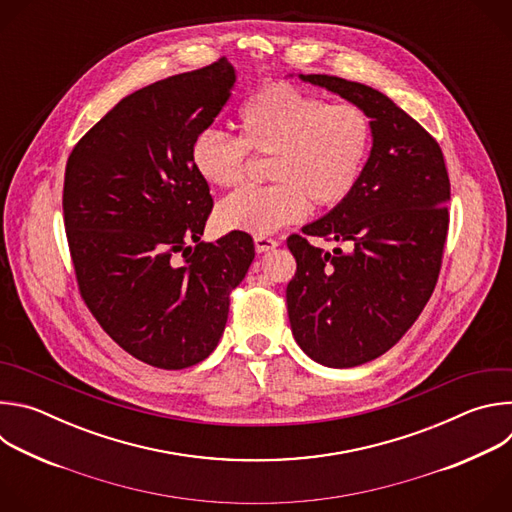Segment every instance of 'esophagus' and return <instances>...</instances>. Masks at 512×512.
<instances>
[{"mask_svg":"<svg viewBox=\"0 0 512 512\" xmlns=\"http://www.w3.org/2000/svg\"><path fill=\"white\" fill-rule=\"evenodd\" d=\"M253 241H255L257 253H267V251H271V249L277 247V241L271 239V237H265V235H257Z\"/></svg>","mask_w":512,"mask_h":512,"instance_id":"34e87169","label":"esophagus"}]
</instances>
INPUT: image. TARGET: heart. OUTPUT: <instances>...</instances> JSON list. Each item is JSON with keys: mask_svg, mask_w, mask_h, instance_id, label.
<instances>
[{"mask_svg": "<svg viewBox=\"0 0 512 512\" xmlns=\"http://www.w3.org/2000/svg\"><path fill=\"white\" fill-rule=\"evenodd\" d=\"M237 139L214 129L198 133L190 164L210 186L233 188L245 176L247 152L273 156V186L243 188L216 206L225 231L271 235L320 208L344 202L356 188L373 148L367 111L328 105L318 95L285 83L257 91L237 113Z\"/></svg>", "mask_w": 512, "mask_h": 512, "instance_id": "1", "label": "heart"}]
</instances>
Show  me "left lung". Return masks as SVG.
I'll return each instance as SVG.
<instances>
[{"mask_svg": "<svg viewBox=\"0 0 512 512\" xmlns=\"http://www.w3.org/2000/svg\"><path fill=\"white\" fill-rule=\"evenodd\" d=\"M300 81L340 95L373 121L356 188L302 229L350 251L287 239L298 261L285 291L291 332L312 360L350 369L393 348L431 298L450 223V178L437 141L381 91L328 75Z\"/></svg>", "mask_w": 512, "mask_h": 512, "instance_id": "1", "label": "left lung"}]
</instances>
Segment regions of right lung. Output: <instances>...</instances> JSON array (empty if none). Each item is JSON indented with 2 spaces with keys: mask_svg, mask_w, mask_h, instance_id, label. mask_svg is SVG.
I'll list each match as a JSON object with an SVG mask.
<instances>
[{
  "mask_svg": "<svg viewBox=\"0 0 512 512\" xmlns=\"http://www.w3.org/2000/svg\"><path fill=\"white\" fill-rule=\"evenodd\" d=\"M227 58L121 99L75 145L64 229L81 296L131 356L178 371L221 340L231 291L255 257L251 235L200 241L212 210L190 145L227 105Z\"/></svg>",
  "mask_w": 512,
  "mask_h": 512,
  "instance_id": "add662e5",
  "label": "right lung"
}]
</instances>
